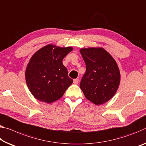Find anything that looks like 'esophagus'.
<instances>
[{"mask_svg": "<svg viewBox=\"0 0 146 146\" xmlns=\"http://www.w3.org/2000/svg\"><path fill=\"white\" fill-rule=\"evenodd\" d=\"M78 81H79V80H78V78H75V79L73 80V83L75 84H77L78 83Z\"/></svg>", "mask_w": 146, "mask_h": 146, "instance_id": "1", "label": "esophagus"}]
</instances>
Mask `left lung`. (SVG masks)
Returning a JSON list of instances; mask_svg holds the SVG:
<instances>
[{
  "label": "left lung",
  "instance_id": "8db88e82",
  "mask_svg": "<svg viewBox=\"0 0 146 146\" xmlns=\"http://www.w3.org/2000/svg\"><path fill=\"white\" fill-rule=\"evenodd\" d=\"M86 64V73L80 88L88 100L99 105L114 96L120 82L116 62L102 48H82L80 50Z\"/></svg>",
  "mask_w": 146,
  "mask_h": 146
}]
</instances>
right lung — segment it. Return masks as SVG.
Returning <instances> with one entry per match:
<instances>
[{
	"instance_id": "1",
	"label": "right lung",
	"mask_w": 146,
	"mask_h": 146,
	"mask_svg": "<svg viewBox=\"0 0 146 146\" xmlns=\"http://www.w3.org/2000/svg\"><path fill=\"white\" fill-rule=\"evenodd\" d=\"M72 47L61 48L48 45L38 50L31 58L25 72L29 89L39 101L50 103L61 98L73 83L64 58Z\"/></svg>"
}]
</instances>
